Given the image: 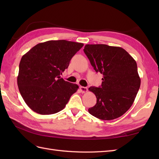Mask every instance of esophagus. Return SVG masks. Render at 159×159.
Segmentation results:
<instances>
[{"mask_svg":"<svg viewBox=\"0 0 159 159\" xmlns=\"http://www.w3.org/2000/svg\"><path fill=\"white\" fill-rule=\"evenodd\" d=\"M80 92H81L82 93H86V92H87V90H88V89H87V87L80 86Z\"/></svg>","mask_w":159,"mask_h":159,"instance_id":"34e87169","label":"esophagus"}]
</instances>
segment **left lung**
<instances>
[{
	"instance_id": "left-lung-1",
	"label": "left lung",
	"mask_w": 159,
	"mask_h": 159,
	"mask_svg": "<svg viewBox=\"0 0 159 159\" xmlns=\"http://www.w3.org/2000/svg\"><path fill=\"white\" fill-rule=\"evenodd\" d=\"M83 50L96 72L103 75L100 87L89 88L97 98L89 113L102 120L120 117L133 104L140 87L135 60L121 47L87 44Z\"/></svg>"
}]
</instances>
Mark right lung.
<instances>
[{"instance_id": "obj_1", "label": "right lung", "mask_w": 159, "mask_h": 159, "mask_svg": "<svg viewBox=\"0 0 159 159\" xmlns=\"http://www.w3.org/2000/svg\"><path fill=\"white\" fill-rule=\"evenodd\" d=\"M83 43L66 40L39 43L24 55L17 79L23 100L37 113L50 115L65 108L79 89L61 78Z\"/></svg>"}]
</instances>
